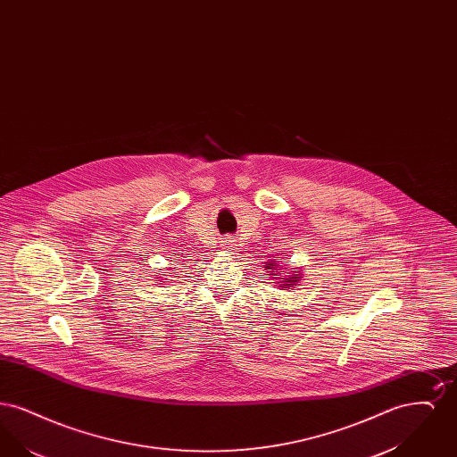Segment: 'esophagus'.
Masks as SVG:
<instances>
[{
  "mask_svg": "<svg viewBox=\"0 0 457 457\" xmlns=\"http://www.w3.org/2000/svg\"><path fill=\"white\" fill-rule=\"evenodd\" d=\"M226 248H231V246H226Z\"/></svg>",
  "mask_w": 457,
  "mask_h": 457,
  "instance_id": "esophagus-1",
  "label": "esophagus"
}]
</instances>
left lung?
Instances as JSON below:
<instances>
[{
  "mask_svg": "<svg viewBox=\"0 0 457 457\" xmlns=\"http://www.w3.org/2000/svg\"><path fill=\"white\" fill-rule=\"evenodd\" d=\"M286 265H287V263H284V265H279V261H276V259H274V261L267 262V263H265V270H267V272H270V274H267V276H270L272 279L276 278V279L279 281V283L276 284H279L281 287H287V289H293V287L296 286V283H298V281H302L303 274H302V270H291V274L287 272V276H280V278H278V275L283 274V269H286Z\"/></svg>",
  "mask_w": 457,
  "mask_h": 457,
  "instance_id": "8db88e82",
  "label": "left lung"
}]
</instances>
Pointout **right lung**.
<instances>
[{"label":"right lung","instance_id":"right-lung-1","mask_svg":"<svg viewBox=\"0 0 457 457\" xmlns=\"http://www.w3.org/2000/svg\"><path fill=\"white\" fill-rule=\"evenodd\" d=\"M161 283H164V281H161Z\"/></svg>","mask_w":457,"mask_h":457}]
</instances>
